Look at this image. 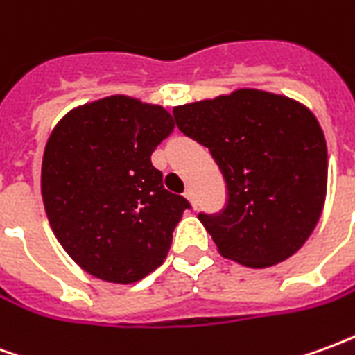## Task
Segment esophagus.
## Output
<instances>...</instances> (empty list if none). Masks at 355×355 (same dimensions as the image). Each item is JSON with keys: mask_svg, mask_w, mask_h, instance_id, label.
Here are the masks:
<instances>
[{"mask_svg": "<svg viewBox=\"0 0 355 355\" xmlns=\"http://www.w3.org/2000/svg\"><path fill=\"white\" fill-rule=\"evenodd\" d=\"M184 198L186 200H190L196 205V196H193V190L192 188H186V192H184Z\"/></svg>", "mask_w": 355, "mask_h": 355, "instance_id": "obj_1", "label": "esophagus"}]
</instances>
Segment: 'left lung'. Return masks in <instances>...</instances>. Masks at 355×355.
Here are the masks:
<instances>
[{"instance_id": "obj_1", "label": "left lung", "mask_w": 355, "mask_h": 355, "mask_svg": "<svg viewBox=\"0 0 355 355\" xmlns=\"http://www.w3.org/2000/svg\"><path fill=\"white\" fill-rule=\"evenodd\" d=\"M177 127L209 148L226 205L200 213L226 259L266 268L304 245L327 192V144L310 110L282 94L236 93L177 106Z\"/></svg>"}]
</instances>
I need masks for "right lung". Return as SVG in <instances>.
I'll return each mask as SVG.
<instances>
[{"label":"right lung","mask_w":355,"mask_h":355,"mask_svg":"<svg viewBox=\"0 0 355 355\" xmlns=\"http://www.w3.org/2000/svg\"><path fill=\"white\" fill-rule=\"evenodd\" d=\"M175 129L167 110L123 94L66 114L45 146L42 196L64 251L85 272L132 283L169 253L190 201L165 190L152 152Z\"/></svg>","instance_id":"add662e5"}]
</instances>
